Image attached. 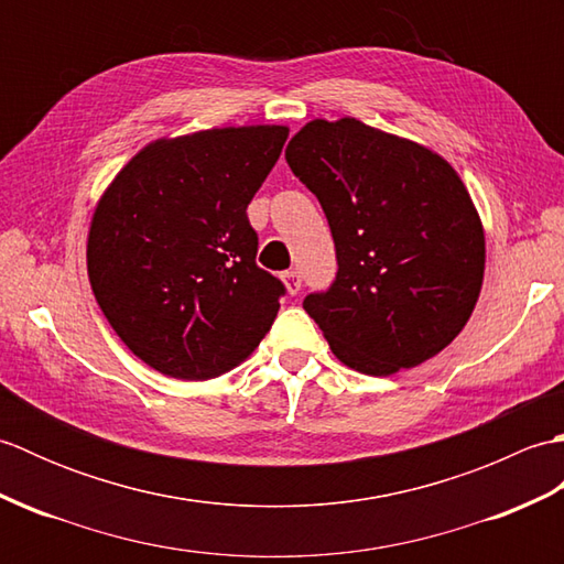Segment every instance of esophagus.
<instances>
[{"label":"esophagus","instance_id":"1","mask_svg":"<svg viewBox=\"0 0 564 564\" xmlns=\"http://www.w3.org/2000/svg\"><path fill=\"white\" fill-rule=\"evenodd\" d=\"M283 283H285V291H289L291 295H297L301 293V273L297 271H285L283 273Z\"/></svg>","mask_w":564,"mask_h":564}]
</instances>
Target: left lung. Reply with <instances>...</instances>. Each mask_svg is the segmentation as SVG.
<instances>
[{"mask_svg":"<svg viewBox=\"0 0 564 564\" xmlns=\"http://www.w3.org/2000/svg\"><path fill=\"white\" fill-rule=\"evenodd\" d=\"M285 160L317 196L337 247V281L303 303L332 354L380 378L446 349L485 279L482 220L458 172L351 116L305 123Z\"/></svg>","mask_w":564,"mask_h":564,"instance_id":"left-lung-1","label":"left lung"}]
</instances>
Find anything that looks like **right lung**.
I'll list each match as a JSON object with an SVG mask.
<instances>
[{
    "mask_svg": "<svg viewBox=\"0 0 564 564\" xmlns=\"http://www.w3.org/2000/svg\"><path fill=\"white\" fill-rule=\"evenodd\" d=\"M289 126H227L160 138L106 186L87 273L113 332L176 380L218 378L251 356L283 283L257 267L247 206Z\"/></svg>",
    "mask_w": 564,
    "mask_h": 564,
    "instance_id": "right-lung-1",
    "label": "right lung"
}]
</instances>
